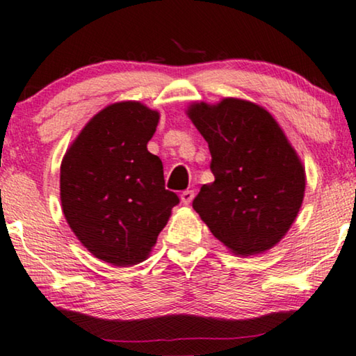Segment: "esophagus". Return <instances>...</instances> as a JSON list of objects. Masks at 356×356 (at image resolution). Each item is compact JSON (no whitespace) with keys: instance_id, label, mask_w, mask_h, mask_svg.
I'll return each instance as SVG.
<instances>
[{"instance_id":"34e87169","label":"esophagus","mask_w":356,"mask_h":356,"mask_svg":"<svg viewBox=\"0 0 356 356\" xmlns=\"http://www.w3.org/2000/svg\"><path fill=\"white\" fill-rule=\"evenodd\" d=\"M194 199V191L193 189H186V191H183L181 193V202L183 204H191V200Z\"/></svg>"}]
</instances>
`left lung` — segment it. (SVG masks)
Masks as SVG:
<instances>
[{
    "mask_svg": "<svg viewBox=\"0 0 356 356\" xmlns=\"http://www.w3.org/2000/svg\"><path fill=\"white\" fill-rule=\"evenodd\" d=\"M188 115L209 143L215 177L194 197V210L236 254L271 249L291 228L305 191V172L284 133L260 106L233 97L194 104Z\"/></svg>",
    "mask_w": 356,
    "mask_h": 356,
    "instance_id": "8db88e82",
    "label": "left lung"
}]
</instances>
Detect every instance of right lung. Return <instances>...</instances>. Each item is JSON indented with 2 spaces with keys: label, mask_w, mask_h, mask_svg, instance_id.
Here are the masks:
<instances>
[{
  "label": "right lung",
  "mask_w": 356,
  "mask_h": 356,
  "mask_svg": "<svg viewBox=\"0 0 356 356\" xmlns=\"http://www.w3.org/2000/svg\"><path fill=\"white\" fill-rule=\"evenodd\" d=\"M159 112L117 102L86 123L60 165L65 220L92 255L115 266L143 261L179 197L147 151Z\"/></svg>",
  "instance_id": "add662e5"
}]
</instances>
